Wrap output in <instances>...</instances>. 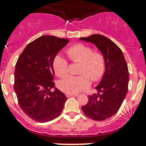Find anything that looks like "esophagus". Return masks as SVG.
<instances>
[{"instance_id":"obj_1","label":"esophagus","mask_w":146,"mask_h":146,"mask_svg":"<svg viewBox=\"0 0 146 146\" xmlns=\"http://www.w3.org/2000/svg\"><path fill=\"white\" fill-rule=\"evenodd\" d=\"M77 94H66V97H73V96H77Z\"/></svg>"}]
</instances>
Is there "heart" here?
I'll return each instance as SVG.
<instances>
[{"instance_id":"heart-1","label":"heart","mask_w":146,"mask_h":146,"mask_svg":"<svg viewBox=\"0 0 146 146\" xmlns=\"http://www.w3.org/2000/svg\"><path fill=\"white\" fill-rule=\"evenodd\" d=\"M66 55L72 62L80 63L79 76H67L58 82L59 89L66 94H76L90 86V79L97 82L106 70V58L99 50H93L88 44L78 43L68 48ZM53 69L58 77L68 73L69 64L65 58L57 55L53 60Z\"/></svg>"}]
</instances>
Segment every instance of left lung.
I'll use <instances>...</instances> for the list:
<instances>
[{"instance_id":"obj_1","label":"left lung","mask_w":146,"mask_h":146,"mask_svg":"<svg viewBox=\"0 0 146 146\" xmlns=\"http://www.w3.org/2000/svg\"><path fill=\"white\" fill-rule=\"evenodd\" d=\"M80 39L96 44L106 58V70L96 88L98 93L89 96L88 103L82 107L85 115L92 120L102 121L119 111L127 96L129 79L128 66L121 49L104 35L94 34Z\"/></svg>"}]
</instances>
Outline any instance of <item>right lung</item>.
<instances>
[{
	"mask_svg": "<svg viewBox=\"0 0 146 146\" xmlns=\"http://www.w3.org/2000/svg\"><path fill=\"white\" fill-rule=\"evenodd\" d=\"M69 39L52 35L38 38L27 44L17 60L14 90L18 103L29 117L44 123L57 117L67 99L54 88L53 60Z\"/></svg>",
	"mask_w": 146,
	"mask_h": 146,
	"instance_id": "add662e5",
	"label": "right lung"
}]
</instances>
